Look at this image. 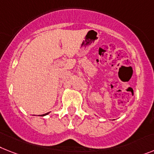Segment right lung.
Returning <instances> with one entry per match:
<instances>
[{"mask_svg": "<svg viewBox=\"0 0 154 154\" xmlns=\"http://www.w3.org/2000/svg\"><path fill=\"white\" fill-rule=\"evenodd\" d=\"M49 112H47V113H45V114H43V115H41L42 116H46V115H48V114H49Z\"/></svg>", "mask_w": 154, "mask_h": 154, "instance_id": "obj_1", "label": "right lung"}]
</instances>
